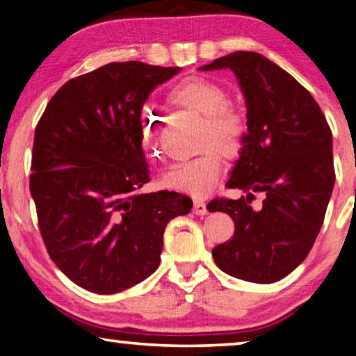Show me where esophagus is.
I'll list each match as a JSON object with an SVG mask.
<instances>
[{"mask_svg": "<svg viewBox=\"0 0 356 356\" xmlns=\"http://www.w3.org/2000/svg\"><path fill=\"white\" fill-rule=\"evenodd\" d=\"M193 212L196 215H206L207 213V207L201 200H196L195 204H193Z\"/></svg>", "mask_w": 356, "mask_h": 356, "instance_id": "esophagus-1", "label": "esophagus"}]
</instances>
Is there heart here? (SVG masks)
<instances>
[{"label":"heart","mask_w":356,"mask_h":356,"mask_svg":"<svg viewBox=\"0 0 356 356\" xmlns=\"http://www.w3.org/2000/svg\"><path fill=\"white\" fill-rule=\"evenodd\" d=\"M168 100L174 106L201 114L204 122L197 138L201 152L171 168L163 176V184L193 197H204L218 184L222 170L221 154L226 159H236L243 152L248 124L242 114L229 106L231 99L226 89L207 78H185L168 91ZM138 124L144 147L154 154L161 127L159 113L150 106H143L138 113Z\"/></svg>","instance_id":"obj_1"}]
</instances>
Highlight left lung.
Returning a JSON list of instances; mask_svg holds the SVG:
<instances>
[{
  "label": "left lung",
  "instance_id": "8db88e82",
  "mask_svg": "<svg viewBox=\"0 0 356 356\" xmlns=\"http://www.w3.org/2000/svg\"><path fill=\"white\" fill-rule=\"evenodd\" d=\"M218 69H231L242 88L248 140L227 182L246 196L207 206L236 226L212 256L234 278L270 284L305 261L323 225L334 186L333 138L308 89L270 59L234 51L201 67ZM256 192L263 204L254 209Z\"/></svg>",
  "mask_w": 356,
  "mask_h": 356
}]
</instances>
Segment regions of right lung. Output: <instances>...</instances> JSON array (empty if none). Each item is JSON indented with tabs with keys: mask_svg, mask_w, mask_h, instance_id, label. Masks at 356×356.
Here are the masks:
<instances>
[{
	"mask_svg": "<svg viewBox=\"0 0 356 356\" xmlns=\"http://www.w3.org/2000/svg\"><path fill=\"white\" fill-rule=\"evenodd\" d=\"M179 72L102 65L65 83L39 119L29 190L40 236L58 268L86 291L116 293L146 280L160 265L166 225L191 210L180 193L140 191L150 172L138 113Z\"/></svg>",
	"mask_w": 356,
	"mask_h": 356,
	"instance_id": "right-lung-1",
	"label": "right lung"
}]
</instances>
